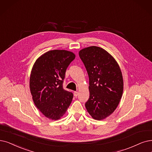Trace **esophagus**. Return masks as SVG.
<instances>
[{
  "label": "esophagus",
  "mask_w": 152,
  "mask_h": 152,
  "mask_svg": "<svg viewBox=\"0 0 152 152\" xmlns=\"http://www.w3.org/2000/svg\"><path fill=\"white\" fill-rule=\"evenodd\" d=\"M74 94V96H78V92H77V91H75Z\"/></svg>",
  "instance_id": "34e87169"
}]
</instances>
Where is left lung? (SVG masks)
I'll use <instances>...</instances> for the list:
<instances>
[{
    "mask_svg": "<svg viewBox=\"0 0 152 152\" xmlns=\"http://www.w3.org/2000/svg\"><path fill=\"white\" fill-rule=\"evenodd\" d=\"M78 54L89 78L90 96L86 109L94 119L104 120L115 110L122 98V71L116 60L101 47H88Z\"/></svg>",
    "mask_w": 152,
    "mask_h": 152,
    "instance_id": "1",
    "label": "left lung"
}]
</instances>
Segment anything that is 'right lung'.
<instances>
[{
  "label": "right lung",
  "instance_id": "right-lung-1",
  "mask_svg": "<svg viewBox=\"0 0 152 152\" xmlns=\"http://www.w3.org/2000/svg\"><path fill=\"white\" fill-rule=\"evenodd\" d=\"M75 58L66 50L48 51L34 63L30 76V90L34 104L47 118L57 120L66 113L73 94L63 88L65 72Z\"/></svg>",
  "mask_w": 152,
  "mask_h": 152
}]
</instances>
